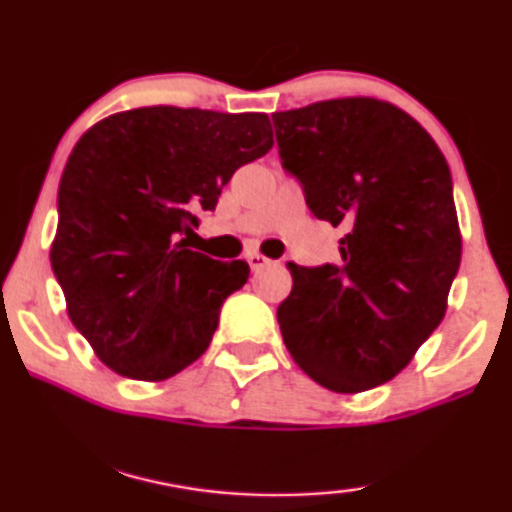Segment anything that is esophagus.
Segmentation results:
<instances>
[{
  "mask_svg": "<svg viewBox=\"0 0 512 512\" xmlns=\"http://www.w3.org/2000/svg\"><path fill=\"white\" fill-rule=\"evenodd\" d=\"M247 263L251 270H261L265 268V265H270V258H265L263 254H258V251H251V254H247Z\"/></svg>",
  "mask_w": 512,
  "mask_h": 512,
  "instance_id": "obj_1",
  "label": "esophagus"
}]
</instances>
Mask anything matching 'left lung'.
<instances>
[{"label":"left lung","mask_w":512,"mask_h":512,"mask_svg":"<svg viewBox=\"0 0 512 512\" xmlns=\"http://www.w3.org/2000/svg\"><path fill=\"white\" fill-rule=\"evenodd\" d=\"M282 167L320 221L343 225L341 263H287L277 322L298 367L334 393L400 374L447 310L461 263L449 164L416 119L376 98L272 115Z\"/></svg>","instance_id":"obj_1"}]
</instances>
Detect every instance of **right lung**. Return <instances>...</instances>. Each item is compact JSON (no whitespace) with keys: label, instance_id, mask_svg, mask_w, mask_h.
<instances>
[{"label":"right lung","instance_id":"obj_1","mask_svg":"<svg viewBox=\"0 0 512 512\" xmlns=\"http://www.w3.org/2000/svg\"><path fill=\"white\" fill-rule=\"evenodd\" d=\"M270 148L268 115L171 105L117 112L79 138L58 188L51 268L72 324L119 376L164 381L209 348L249 265L214 261L183 235Z\"/></svg>","mask_w":512,"mask_h":512}]
</instances>
